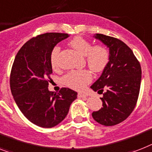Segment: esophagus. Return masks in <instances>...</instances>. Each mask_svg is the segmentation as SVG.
<instances>
[{
	"label": "esophagus",
	"instance_id": "34e87169",
	"mask_svg": "<svg viewBox=\"0 0 152 152\" xmlns=\"http://www.w3.org/2000/svg\"><path fill=\"white\" fill-rule=\"evenodd\" d=\"M87 93H82V92H80V93H78V97H87Z\"/></svg>",
	"mask_w": 152,
	"mask_h": 152
}]
</instances>
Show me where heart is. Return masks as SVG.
I'll return each mask as SVG.
<instances>
[{
	"label": "heart",
	"mask_w": 152,
	"mask_h": 152,
	"mask_svg": "<svg viewBox=\"0 0 152 152\" xmlns=\"http://www.w3.org/2000/svg\"><path fill=\"white\" fill-rule=\"evenodd\" d=\"M70 45L81 55L85 57L87 64L94 72H101L106 67L109 61V51L104 46L96 45L92 47L89 42L81 37H74L70 41ZM60 48H54L50 55V63L54 69L58 67V54ZM92 76L88 70H74L68 72L62 78V83L65 86L74 89L81 90L91 82Z\"/></svg>",
	"instance_id": "1"
}]
</instances>
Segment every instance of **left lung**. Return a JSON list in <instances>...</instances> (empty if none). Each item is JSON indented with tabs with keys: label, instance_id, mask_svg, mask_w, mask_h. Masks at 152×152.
Listing matches in <instances>:
<instances>
[{
	"label": "left lung",
	"instance_id": "left-lung-1",
	"mask_svg": "<svg viewBox=\"0 0 152 152\" xmlns=\"http://www.w3.org/2000/svg\"><path fill=\"white\" fill-rule=\"evenodd\" d=\"M94 37L109 50V61L100 77L91 86L103 94L102 106L92 117L107 126L125 120L135 108L140 92L141 68L134 52L119 39L96 33Z\"/></svg>",
	"mask_w": 152,
	"mask_h": 152
}]
</instances>
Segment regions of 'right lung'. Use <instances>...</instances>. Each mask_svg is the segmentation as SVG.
Wrapping results in <instances>:
<instances>
[{
	"label": "right lung",
	"instance_id": "obj_1",
	"mask_svg": "<svg viewBox=\"0 0 152 152\" xmlns=\"http://www.w3.org/2000/svg\"><path fill=\"white\" fill-rule=\"evenodd\" d=\"M67 33H48L27 41L18 50L12 65L10 87L15 102L26 119L44 128H51L67 115L77 92L61 88L59 93L48 90L52 73L50 55Z\"/></svg>",
	"mask_w": 152,
	"mask_h": 152
}]
</instances>
